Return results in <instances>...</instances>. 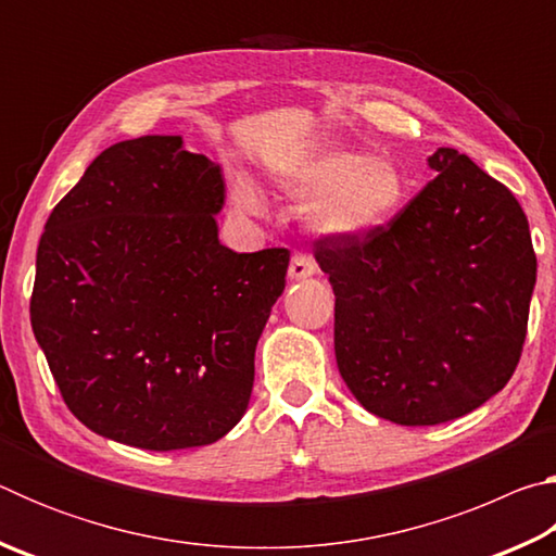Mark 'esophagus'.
Masks as SVG:
<instances>
[{
  "mask_svg": "<svg viewBox=\"0 0 556 556\" xmlns=\"http://www.w3.org/2000/svg\"><path fill=\"white\" fill-rule=\"evenodd\" d=\"M316 275V260L306 252H294L291 255V265H289V277L291 279H306Z\"/></svg>",
  "mask_w": 556,
  "mask_h": 556,
  "instance_id": "1",
  "label": "esophagus"
}]
</instances>
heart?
<instances>
[{
    "mask_svg": "<svg viewBox=\"0 0 556 556\" xmlns=\"http://www.w3.org/2000/svg\"><path fill=\"white\" fill-rule=\"evenodd\" d=\"M291 199H316L308 223L328 238H357L388 225L409 195V178L390 156H365L353 149H324L301 159L281 176ZM238 208L262 213L255 186L238 181L232 188Z\"/></svg>",
    "mask_w": 556,
    "mask_h": 556,
    "instance_id": "obj_1",
    "label": "heart"
}]
</instances>
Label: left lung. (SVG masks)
Instances as JSON below:
<instances>
[{
  "label": "left lung",
  "instance_id": "obj_1",
  "mask_svg": "<svg viewBox=\"0 0 556 556\" xmlns=\"http://www.w3.org/2000/svg\"><path fill=\"white\" fill-rule=\"evenodd\" d=\"M437 176L357 238L314 242L336 294V363L365 409L404 427L464 417L520 363L538 279L515 195L456 149Z\"/></svg>",
  "mask_w": 556,
  "mask_h": 556
}]
</instances>
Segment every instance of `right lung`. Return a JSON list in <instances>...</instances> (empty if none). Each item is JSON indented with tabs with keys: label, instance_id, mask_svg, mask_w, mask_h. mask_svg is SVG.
<instances>
[{
	"label": "right lung",
	"instance_id": "1",
	"mask_svg": "<svg viewBox=\"0 0 556 556\" xmlns=\"http://www.w3.org/2000/svg\"><path fill=\"white\" fill-rule=\"evenodd\" d=\"M223 201L218 164L149 135L92 159L46 220L31 328L63 402L96 434L193 448L248 409L289 250L225 248Z\"/></svg>",
	"mask_w": 556,
	"mask_h": 556
}]
</instances>
